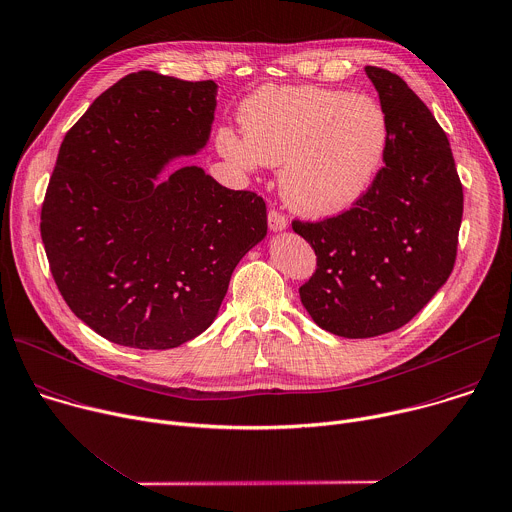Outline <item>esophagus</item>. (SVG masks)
<instances>
[{
    "mask_svg": "<svg viewBox=\"0 0 512 512\" xmlns=\"http://www.w3.org/2000/svg\"><path fill=\"white\" fill-rule=\"evenodd\" d=\"M267 221H269V229H273V231H283L287 227V217L277 209H269Z\"/></svg>",
    "mask_w": 512,
    "mask_h": 512,
    "instance_id": "obj_1",
    "label": "esophagus"
}]
</instances>
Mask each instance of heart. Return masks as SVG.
Wrapping results in <instances>:
<instances>
[{
  "label": "heart",
  "instance_id": "obj_1",
  "mask_svg": "<svg viewBox=\"0 0 512 512\" xmlns=\"http://www.w3.org/2000/svg\"><path fill=\"white\" fill-rule=\"evenodd\" d=\"M243 136L217 132L223 156L239 166H283L285 203L309 217L358 203L386 162L392 126L372 96L319 86H263L239 112Z\"/></svg>",
  "mask_w": 512,
  "mask_h": 512
}]
</instances>
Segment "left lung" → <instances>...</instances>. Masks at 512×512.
<instances>
[{
	"instance_id": "obj_1",
	"label": "left lung",
	"mask_w": 512,
	"mask_h": 512,
	"mask_svg": "<svg viewBox=\"0 0 512 512\" xmlns=\"http://www.w3.org/2000/svg\"><path fill=\"white\" fill-rule=\"evenodd\" d=\"M392 140L380 175L348 211L291 227L317 257L299 297L313 321L362 339L406 325L452 273L462 183L446 132L394 72L366 66Z\"/></svg>"
}]
</instances>
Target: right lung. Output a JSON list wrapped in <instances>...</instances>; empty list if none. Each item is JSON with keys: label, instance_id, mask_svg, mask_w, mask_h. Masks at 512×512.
Masks as SVG:
<instances>
[{"label": "right lung", "instance_id": "obj_1", "mask_svg": "<svg viewBox=\"0 0 512 512\" xmlns=\"http://www.w3.org/2000/svg\"><path fill=\"white\" fill-rule=\"evenodd\" d=\"M213 80L140 70L102 92L66 132L40 215L52 277L98 335L170 350L203 333L233 269L267 235L253 191L221 187L199 166L160 177L211 134Z\"/></svg>", "mask_w": 512, "mask_h": 512}]
</instances>
